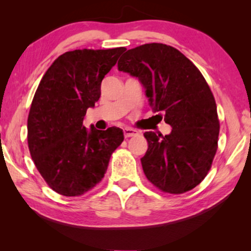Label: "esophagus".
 I'll use <instances>...</instances> for the list:
<instances>
[{
    "label": "esophagus",
    "mask_w": 251,
    "mask_h": 251,
    "mask_svg": "<svg viewBox=\"0 0 251 251\" xmlns=\"http://www.w3.org/2000/svg\"><path fill=\"white\" fill-rule=\"evenodd\" d=\"M123 133H125V137H132V136L138 135V131H137L136 129L126 126V128H123Z\"/></svg>",
    "instance_id": "esophagus-1"
}]
</instances>
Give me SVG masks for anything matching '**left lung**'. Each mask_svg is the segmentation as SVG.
Wrapping results in <instances>:
<instances>
[{
    "label": "left lung",
    "mask_w": 251,
    "mask_h": 251,
    "mask_svg": "<svg viewBox=\"0 0 251 251\" xmlns=\"http://www.w3.org/2000/svg\"><path fill=\"white\" fill-rule=\"evenodd\" d=\"M118 68L138 78L151 107L173 128L166 136L144 133L149 149L140 161L147 179L173 194L194 188L210 169L219 135L215 98L201 72L162 43L128 50Z\"/></svg>",
    "instance_id": "1"
}]
</instances>
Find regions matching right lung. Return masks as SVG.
Here are the masks:
<instances>
[{"label":"right lung","mask_w":251,"mask_h":251,"mask_svg":"<svg viewBox=\"0 0 251 251\" xmlns=\"http://www.w3.org/2000/svg\"><path fill=\"white\" fill-rule=\"evenodd\" d=\"M123 51L126 48L65 52L46 72L34 95L27 121L30 155L48 185L65 197L96 186L125 138L118 126H83L87 109L100 97L102 78Z\"/></svg>","instance_id":"obj_1"}]
</instances>
